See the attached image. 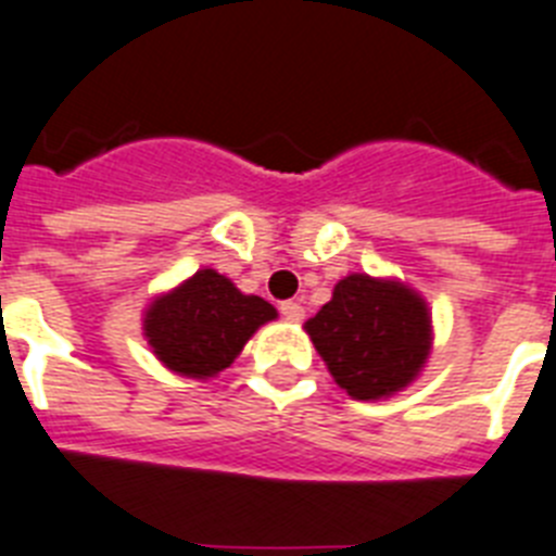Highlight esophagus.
<instances>
[{
    "label": "esophagus",
    "mask_w": 556,
    "mask_h": 556,
    "mask_svg": "<svg viewBox=\"0 0 556 556\" xmlns=\"http://www.w3.org/2000/svg\"><path fill=\"white\" fill-rule=\"evenodd\" d=\"M279 314L286 316L288 321H300L302 316H305V307H302L300 302L288 300V302H282V305H279Z\"/></svg>",
    "instance_id": "34e87169"
}]
</instances>
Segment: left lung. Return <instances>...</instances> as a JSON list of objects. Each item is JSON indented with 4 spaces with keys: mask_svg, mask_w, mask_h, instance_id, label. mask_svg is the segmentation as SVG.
<instances>
[{
    "mask_svg": "<svg viewBox=\"0 0 556 556\" xmlns=\"http://www.w3.org/2000/svg\"><path fill=\"white\" fill-rule=\"evenodd\" d=\"M336 384L353 399L399 393L427 362L432 325L424 300L401 282L350 274L305 321Z\"/></svg>",
    "mask_w": 556,
    "mask_h": 556,
    "instance_id": "obj_1",
    "label": "left lung"
}]
</instances>
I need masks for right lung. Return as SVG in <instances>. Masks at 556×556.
Segmentation results:
<instances>
[{"instance_id": "1", "label": "right lung", "mask_w": 556, "mask_h": 556, "mask_svg": "<svg viewBox=\"0 0 556 556\" xmlns=\"http://www.w3.org/2000/svg\"><path fill=\"white\" fill-rule=\"evenodd\" d=\"M277 319L274 305L245 296L231 279L212 268L149 305L143 330L155 356L169 370L212 379L226 370L260 325Z\"/></svg>"}]
</instances>
